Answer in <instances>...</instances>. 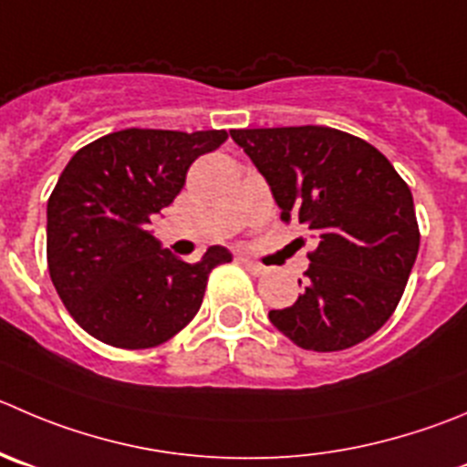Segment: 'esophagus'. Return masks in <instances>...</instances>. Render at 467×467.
Masks as SVG:
<instances>
[{"label":"esophagus","instance_id":"obj_1","mask_svg":"<svg viewBox=\"0 0 467 467\" xmlns=\"http://www.w3.org/2000/svg\"><path fill=\"white\" fill-rule=\"evenodd\" d=\"M241 264L245 265L247 273L254 275V277H264V275H265V265L254 264V261H250V259H241Z\"/></svg>","mask_w":467,"mask_h":467}]
</instances>
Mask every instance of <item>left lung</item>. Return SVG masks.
Listing matches in <instances>:
<instances>
[{"label":"left lung","instance_id":"8db88e82","mask_svg":"<svg viewBox=\"0 0 467 467\" xmlns=\"http://www.w3.org/2000/svg\"><path fill=\"white\" fill-rule=\"evenodd\" d=\"M231 137L265 176L282 222L314 231L305 291L270 323L296 346L346 350L388 323L420 250L412 194L369 141L326 126L252 128Z\"/></svg>","mask_w":467,"mask_h":467}]
</instances>
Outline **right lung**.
<instances>
[{"label":"right lung","mask_w":467,"mask_h":467,"mask_svg":"<svg viewBox=\"0 0 467 467\" xmlns=\"http://www.w3.org/2000/svg\"><path fill=\"white\" fill-rule=\"evenodd\" d=\"M226 130L109 132L82 146L47 199V270L84 332L117 348H153L199 312L220 245L188 264L160 250L150 215L170 206L190 164Z\"/></svg>","instance_id":"right-lung-1"}]
</instances>
